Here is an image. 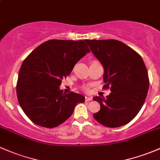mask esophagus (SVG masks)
<instances>
[{
	"label": "esophagus",
	"mask_w": 160,
	"mask_h": 160,
	"mask_svg": "<svg viewBox=\"0 0 160 160\" xmlns=\"http://www.w3.org/2000/svg\"><path fill=\"white\" fill-rule=\"evenodd\" d=\"M92 100V97H88V96H85V101H90Z\"/></svg>",
	"instance_id": "34e87169"
}]
</instances>
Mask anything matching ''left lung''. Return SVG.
<instances>
[{
  "instance_id": "8db88e82",
  "label": "left lung",
  "mask_w": 160,
  "mask_h": 160,
  "mask_svg": "<svg viewBox=\"0 0 160 160\" xmlns=\"http://www.w3.org/2000/svg\"><path fill=\"white\" fill-rule=\"evenodd\" d=\"M104 67V88L111 93L93 98L101 109L94 119L108 128H119L137 116L146 100L149 85L148 72L142 57L133 49L116 39H86Z\"/></svg>"
}]
</instances>
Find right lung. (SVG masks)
I'll use <instances>...</instances> for the list:
<instances>
[{
  "mask_svg": "<svg viewBox=\"0 0 160 160\" xmlns=\"http://www.w3.org/2000/svg\"><path fill=\"white\" fill-rule=\"evenodd\" d=\"M90 52L83 40L50 39L36 48L22 63L17 95L25 114L37 125L53 128L72 114L80 94L63 93L59 88L75 65Z\"/></svg>",
  "mask_w": 160,
  "mask_h": 160,
  "instance_id": "add662e5",
  "label": "right lung"
}]
</instances>
